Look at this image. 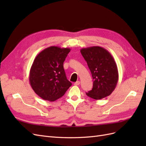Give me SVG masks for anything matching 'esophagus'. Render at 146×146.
I'll return each instance as SVG.
<instances>
[{
  "label": "esophagus",
  "instance_id": "34e87169",
  "mask_svg": "<svg viewBox=\"0 0 146 146\" xmlns=\"http://www.w3.org/2000/svg\"><path fill=\"white\" fill-rule=\"evenodd\" d=\"M80 84V81H77L76 82H75L74 83V85H76V86H78V85H79Z\"/></svg>",
  "mask_w": 146,
  "mask_h": 146
}]
</instances>
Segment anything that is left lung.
Masks as SVG:
<instances>
[{
  "label": "left lung",
  "mask_w": 146,
  "mask_h": 146,
  "mask_svg": "<svg viewBox=\"0 0 146 146\" xmlns=\"http://www.w3.org/2000/svg\"><path fill=\"white\" fill-rule=\"evenodd\" d=\"M80 52L93 78L92 89L86 94L95 100L110 96L116 88L119 80L117 67L111 54L100 46L83 48Z\"/></svg>",
  "instance_id": "obj_1"
}]
</instances>
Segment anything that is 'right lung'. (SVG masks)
I'll return each mask as SVG.
<instances>
[{
  "label": "right lung",
  "instance_id": "right-lung-1",
  "mask_svg": "<svg viewBox=\"0 0 146 146\" xmlns=\"http://www.w3.org/2000/svg\"><path fill=\"white\" fill-rule=\"evenodd\" d=\"M69 48L50 46L36 55L31 67L29 82L33 90L44 100L54 102L72 85L66 78L63 63Z\"/></svg>",
  "mask_w": 146,
  "mask_h": 146
}]
</instances>
